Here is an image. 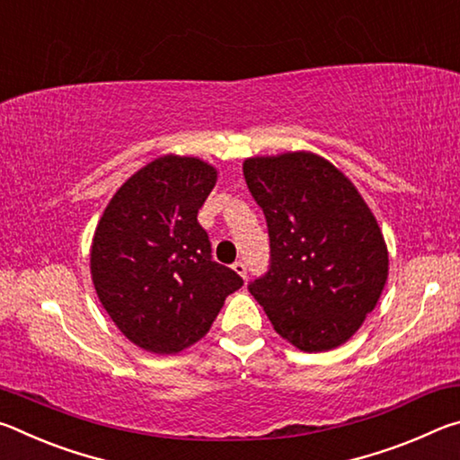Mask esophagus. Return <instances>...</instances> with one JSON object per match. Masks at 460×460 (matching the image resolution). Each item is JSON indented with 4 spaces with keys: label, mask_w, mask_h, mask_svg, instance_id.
Segmentation results:
<instances>
[{
    "label": "esophagus",
    "mask_w": 460,
    "mask_h": 460,
    "mask_svg": "<svg viewBox=\"0 0 460 460\" xmlns=\"http://www.w3.org/2000/svg\"><path fill=\"white\" fill-rule=\"evenodd\" d=\"M231 268H233V271H235L237 276H241V278H247V266H245L243 261H235V263H233Z\"/></svg>",
    "instance_id": "esophagus-1"
}]
</instances>
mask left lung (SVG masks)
<instances>
[{
  "label": "left lung",
  "mask_w": 460,
  "mask_h": 460,
  "mask_svg": "<svg viewBox=\"0 0 460 460\" xmlns=\"http://www.w3.org/2000/svg\"><path fill=\"white\" fill-rule=\"evenodd\" d=\"M245 182L263 208L271 266L249 292L274 331L305 353L341 347L384 292L389 255L376 215L314 152L253 155Z\"/></svg>",
  "instance_id": "8db88e82"
}]
</instances>
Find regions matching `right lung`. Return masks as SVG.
I'll use <instances>...</instances> for the list:
<instances>
[{
    "mask_svg": "<svg viewBox=\"0 0 460 460\" xmlns=\"http://www.w3.org/2000/svg\"><path fill=\"white\" fill-rule=\"evenodd\" d=\"M217 168L166 154L113 194L91 243V278L101 305L126 337L155 355H174L211 329L225 298L243 286L211 260L199 208Z\"/></svg>",
    "mask_w": 460,
    "mask_h": 460,
    "instance_id": "right-lung-1",
    "label": "right lung"
}]
</instances>
